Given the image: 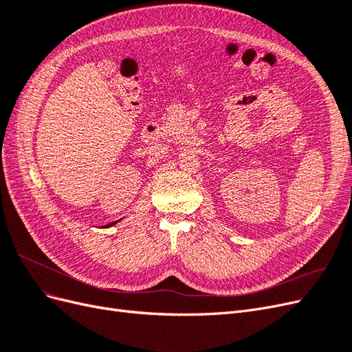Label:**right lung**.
I'll use <instances>...</instances> for the list:
<instances>
[{
	"label": "right lung",
	"instance_id": "obj_1",
	"mask_svg": "<svg viewBox=\"0 0 352 352\" xmlns=\"http://www.w3.org/2000/svg\"><path fill=\"white\" fill-rule=\"evenodd\" d=\"M116 223H117V221H113V223H109V225H107V228H110V226H113V225H116Z\"/></svg>",
	"mask_w": 352,
	"mask_h": 352
}]
</instances>
